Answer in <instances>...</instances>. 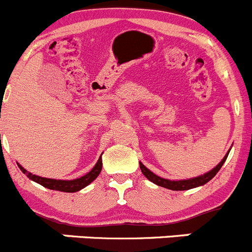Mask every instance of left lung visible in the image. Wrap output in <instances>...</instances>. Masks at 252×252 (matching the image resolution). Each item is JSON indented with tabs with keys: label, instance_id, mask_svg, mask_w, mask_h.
<instances>
[{
	"label": "left lung",
	"instance_id": "obj_1",
	"mask_svg": "<svg viewBox=\"0 0 252 252\" xmlns=\"http://www.w3.org/2000/svg\"><path fill=\"white\" fill-rule=\"evenodd\" d=\"M229 153H230V149L229 152L226 153V155H225L224 158L221 159V161H220L215 168H213L211 170H209L208 173L203 174V175L195 176V178H190V179H183V180L164 179V178H160V176H158L157 174L153 173L152 170H149V169H148L145 165H143V163H140V161H139V165H140V170H142V173L144 174L145 178H147L148 180H150L152 183H154V184L159 185V187L166 188V189L169 190H175V191H178V190H189V189H194V188H197V187H201V185H205L206 183L210 182L214 176L216 175V173L221 169V166L224 165Z\"/></svg>",
	"mask_w": 252,
	"mask_h": 252
}]
</instances>
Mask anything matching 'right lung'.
<instances>
[{
	"instance_id": "add662e5",
	"label": "right lung",
	"mask_w": 252,
	"mask_h": 252,
	"mask_svg": "<svg viewBox=\"0 0 252 252\" xmlns=\"http://www.w3.org/2000/svg\"><path fill=\"white\" fill-rule=\"evenodd\" d=\"M18 168L21 169L23 174L30 178L31 180H33V182L38 183L39 185L42 187L47 188V189H51V190H58V191H63V192H76L79 191L81 189L86 188L87 185L91 184L98 175L99 173L102 171V155L99 157L98 159L97 164L93 166L89 173H87L86 175L81 176V178H77V179H73V180H61V179H49V178H42V176L38 175H34V174L30 173V171L26 170L21 164H18Z\"/></svg>"
}]
</instances>
